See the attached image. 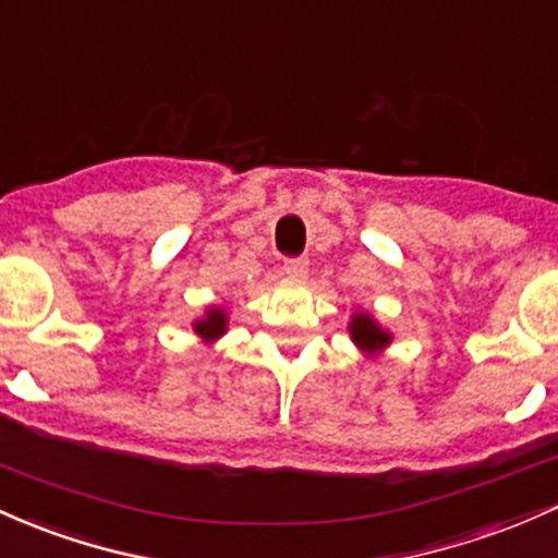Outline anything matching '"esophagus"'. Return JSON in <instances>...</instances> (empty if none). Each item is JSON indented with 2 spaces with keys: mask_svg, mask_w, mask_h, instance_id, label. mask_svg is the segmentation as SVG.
Returning a JSON list of instances; mask_svg holds the SVG:
<instances>
[{
  "mask_svg": "<svg viewBox=\"0 0 558 558\" xmlns=\"http://www.w3.org/2000/svg\"><path fill=\"white\" fill-rule=\"evenodd\" d=\"M307 267H310V259L307 256H291V259L283 262V269L293 278H304L307 275Z\"/></svg>",
  "mask_w": 558,
  "mask_h": 558,
  "instance_id": "esophagus-1",
  "label": "esophagus"
}]
</instances>
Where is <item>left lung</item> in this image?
Returning a JSON list of instances; mask_svg holds the SVG:
<instances>
[{
    "instance_id": "1",
    "label": "left lung",
    "mask_w": 558,
    "mask_h": 558,
    "mask_svg": "<svg viewBox=\"0 0 558 558\" xmlns=\"http://www.w3.org/2000/svg\"><path fill=\"white\" fill-rule=\"evenodd\" d=\"M349 330H352V339L357 341L363 349H378V347L389 344V333L387 330L378 328L376 323H373L371 315H354Z\"/></svg>"
}]
</instances>
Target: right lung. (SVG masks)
Listing matches in <instances>:
<instances>
[{"instance_id": "1", "label": "right lung", "mask_w": 558, "mask_h": 558, "mask_svg": "<svg viewBox=\"0 0 558 558\" xmlns=\"http://www.w3.org/2000/svg\"><path fill=\"white\" fill-rule=\"evenodd\" d=\"M195 333L204 336L206 341L217 339V336L225 333V328H228V317H225V310H209L206 312L204 320L195 323Z\"/></svg>"}]
</instances>
